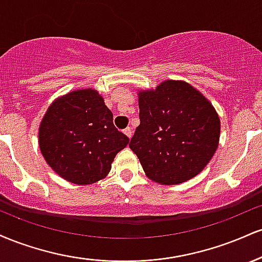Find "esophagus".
<instances>
[{
	"instance_id": "1",
	"label": "esophagus",
	"mask_w": 262,
	"mask_h": 262,
	"mask_svg": "<svg viewBox=\"0 0 262 262\" xmlns=\"http://www.w3.org/2000/svg\"><path fill=\"white\" fill-rule=\"evenodd\" d=\"M123 133H124V134L127 135V137L129 138V139H130L132 135H133V130H132V128H130V127H128V128H125L124 130H123Z\"/></svg>"
}]
</instances>
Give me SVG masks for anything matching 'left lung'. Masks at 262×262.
<instances>
[{"label": "left lung", "instance_id": "obj_1", "mask_svg": "<svg viewBox=\"0 0 262 262\" xmlns=\"http://www.w3.org/2000/svg\"><path fill=\"white\" fill-rule=\"evenodd\" d=\"M139 96L140 124L129 143L152 181L176 185L202 171L219 144L214 107L185 81L166 80Z\"/></svg>", "mask_w": 262, "mask_h": 262}]
</instances>
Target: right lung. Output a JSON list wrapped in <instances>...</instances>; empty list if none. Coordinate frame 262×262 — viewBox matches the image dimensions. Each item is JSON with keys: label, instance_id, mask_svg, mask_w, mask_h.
Wrapping results in <instances>:
<instances>
[{"label": "right lung", "instance_id": "1", "mask_svg": "<svg viewBox=\"0 0 262 262\" xmlns=\"http://www.w3.org/2000/svg\"><path fill=\"white\" fill-rule=\"evenodd\" d=\"M129 138L114 127L113 114L93 89L56 98L39 127V148L52 169L75 185H91L108 175Z\"/></svg>", "mask_w": 262, "mask_h": 262}]
</instances>
